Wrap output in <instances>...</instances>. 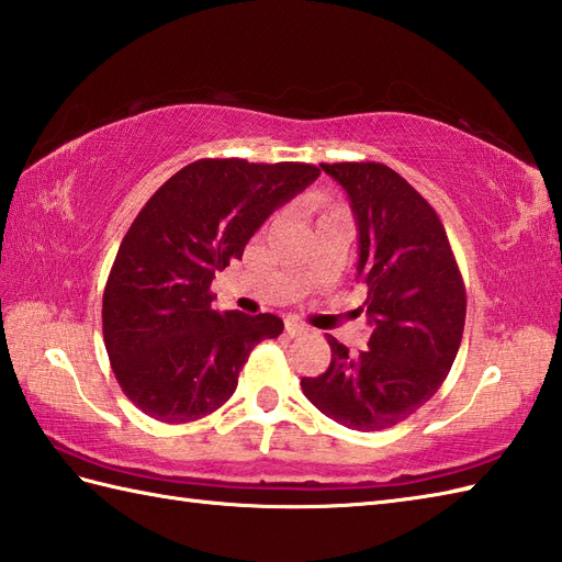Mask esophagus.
I'll use <instances>...</instances> for the list:
<instances>
[{
    "label": "esophagus",
    "instance_id": "34e87169",
    "mask_svg": "<svg viewBox=\"0 0 562 562\" xmlns=\"http://www.w3.org/2000/svg\"><path fill=\"white\" fill-rule=\"evenodd\" d=\"M284 333H288L290 338H296V336H304V333H308V326H304L302 321H296V318H284Z\"/></svg>",
    "mask_w": 562,
    "mask_h": 562
}]
</instances>
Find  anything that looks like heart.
<instances>
[{
  "instance_id": "b5f03b06",
  "label": "heart",
  "mask_w": 562,
  "mask_h": 562,
  "mask_svg": "<svg viewBox=\"0 0 562 562\" xmlns=\"http://www.w3.org/2000/svg\"><path fill=\"white\" fill-rule=\"evenodd\" d=\"M338 214H348V212H345V207H340V205H328L324 212H321L318 222L326 220V217H338Z\"/></svg>"
}]
</instances>
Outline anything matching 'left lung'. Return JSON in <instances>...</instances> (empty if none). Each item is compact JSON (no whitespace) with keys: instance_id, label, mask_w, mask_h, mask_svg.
<instances>
[{"instance_id":"obj_1","label":"left lung","mask_w":562,"mask_h":562,"mask_svg":"<svg viewBox=\"0 0 562 562\" xmlns=\"http://www.w3.org/2000/svg\"><path fill=\"white\" fill-rule=\"evenodd\" d=\"M321 169L350 198L357 274L374 328L355 357L328 336L330 364L304 376L302 391L338 425L376 432L411 417L447 379L463 336L465 288L435 207L403 176L376 161Z\"/></svg>"}]
</instances>
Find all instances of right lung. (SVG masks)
I'll use <instances>...</instances> for the list:
<instances>
[{
    "mask_svg": "<svg viewBox=\"0 0 562 562\" xmlns=\"http://www.w3.org/2000/svg\"><path fill=\"white\" fill-rule=\"evenodd\" d=\"M314 164L198 159L173 173L123 238L103 290V340L125 396L159 423L181 425L232 398L250 350L278 338L272 314L214 312L217 270L318 178Z\"/></svg>",
    "mask_w": 562,
    "mask_h": 562,
    "instance_id": "right-lung-1",
    "label": "right lung"
}]
</instances>
